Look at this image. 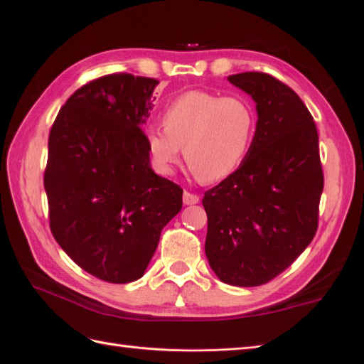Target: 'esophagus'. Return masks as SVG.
Segmentation results:
<instances>
[{"label":"esophagus","mask_w":364,"mask_h":364,"mask_svg":"<svg viewBox=\"0 0 364 364\" xmlns=\"http://www.w3.org/2000/svg\"><path fill=\"white\" fill-rule=\"evenodd\" d=\"M198 196L197 194H193L190 191H185L183 193V205H197L198 203Z\"/></svg>","instance_id":"obj_1"}]
</instances>
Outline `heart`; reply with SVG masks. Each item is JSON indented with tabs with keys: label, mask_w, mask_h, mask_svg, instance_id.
Segmentation results:
<instances>
[{
	"label": "heart",
	"mask_w": 364,
	"mask_h": 364,
	"mask_svg": "<svg viewBox=\"0 0 364 364\" xmlns=\"http://www.w3.org/2000/svg\"><path fill=\"white\" fill-rule=\"evenodd\" d=\"M161 125L144 129L156 168L171 173L182 148L186 166L209 183L225 179L242 164L254 139L255 112L240 97L190 91L166 106Z\"/></svg>",
	"instance_id": "obj_1"
}]
</instances>
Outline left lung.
<instances>
[{"instance_id": "left-lung-1", "label": "left lung", "mask_w": 364, "mask_h": 364, "mask_svg": "<svg viewBox=\"0 0 364 364\" xmlns=\"http://www.w3.org/2000/svg\"><path fill=\"white\" fill-rule=\"evenodd\" d=\"M228 80L252 97L258 121L239 168L203 197L205 251L223 282L258 287L312 242L324 174L314 118L289 86L258 71Z\"/></svg>"}]
</instances>
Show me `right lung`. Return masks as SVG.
<instances>
[{"mask_svg":"<svg viewBox=\"0 0 364 364\" xmlns=\"http://www.w3.org/2000/svg\"><path fill=\"white\" fill-rule=\"evenodd\" d=\"M159 82L128 73L91 80L50 128L45 190L49 225L65 254L95 278H141L183 190L151 168L141 125Z\"/></svg>","mask_w":364,"mask_h":364,"instance_id":"obj_1","label":"right lung"}]
</instances>
